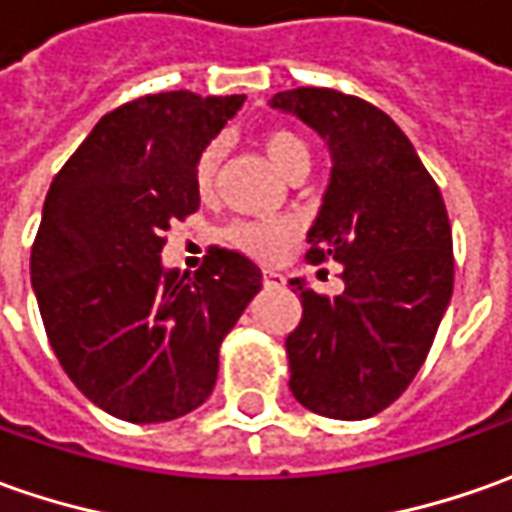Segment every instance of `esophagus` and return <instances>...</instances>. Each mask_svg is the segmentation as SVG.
Segmentation results:
<instances>
[{"instance_id":"1","label":"esophagus","mask_w":512,"mask_h":512,"mask_svg":"<svg viewBox=\"0 0 512 512\" xmlns=\"http://www.w3.org/2000/svg\"><path fill=\"white\" fill-rule=\"evenodd\" d=\"M263 283H266V286H283V283H286V277L277 272H266L263 274Z\"/></svg>"}]
</instances>
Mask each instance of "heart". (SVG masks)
<instances>
[{"instance_id":"obj_1","label":"heart","mask_w":512,"mask_h":512,"mask_svg":"<svg viewBox=\"0 0 512 512\" xmlns=\"http://www.w3.org/2000/svg\"><path fill=\"white\" fill-rule=\"evenodd\" d=\"M260 144H263V152L269 155V161L283 175L291 172L297 164H311L309 144H306L303 135L294 133V130L272 127V130H266V133L260 135ZM218 167H221V144L212 141L195 158V169H192L195 189H198L201 198L212 195ZM223 240L229 246L240 249V252H246V255L269 263V260H277L297 240V226L286 221H235L226 226Z\"/></svg>"}]
</instances>
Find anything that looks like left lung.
Segmentation results:
<instances>
[{
  "instance_id": "1",
  "label": "left lung",
  "mask_w": 512,
  "mask_h": 512,
  "mask_svg": "<svg viewBox=\"0 0 512 512\" xmlns=\"http://www.w3.org/2000/svg\"><path fill=\"white\" fill-rule=\"evenodd\" d=\"M328 141L331 184L309 232V263H343L328 297L291 280L303 317L286 337L294 399L328 419H368L397 402L431 351L453 294L442 192L391 115L328 87L272 98Z\"/></svg>"
}]
</instances>
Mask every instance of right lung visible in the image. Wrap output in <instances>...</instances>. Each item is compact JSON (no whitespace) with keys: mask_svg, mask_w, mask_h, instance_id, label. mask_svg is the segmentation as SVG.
Masks as SVG:
<instances>
[{"mask_svg":"<svg viewBox=\"0 0 512 512\" xmlns=\"http://www.w3.org/2000/svg\"><path fill=\"white\" fill-rule=\"evenodd\" d=\"M243 96L152 93L101 115L47 189L30 249L47 340L84 397L124 422H169L206 402L223 337L263 286L246 255L209 246L164 272L169 223L198 212L195 158Z\"/></svg>","mask_w":512,"mask_h":512,"instance_id":"obj_1","label":"right lung"}]
</instances>
